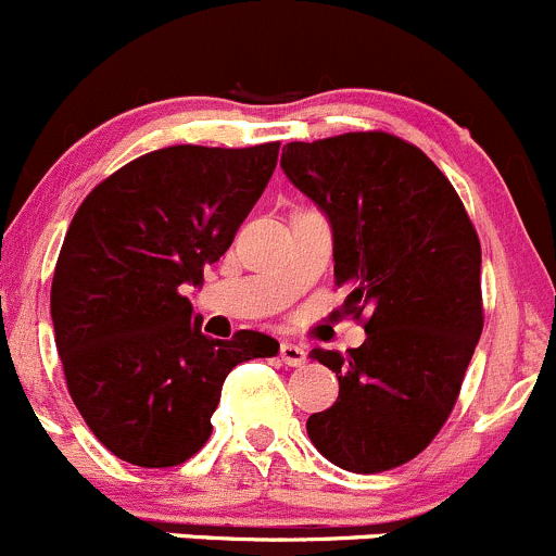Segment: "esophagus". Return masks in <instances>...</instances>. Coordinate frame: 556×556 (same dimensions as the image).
Returning <instances> with one entry per match:
<instances>
[{"instance_id": "esophagus-1", "label": "esophagus", "mask_w": 556, "mask_h": 556, "mask_svg": "<svg viewBox=\"0 0 556 556\" xmlns=\"http://www.w3.org/2000/svg\"><path fill=\"white\" fill-rule=\"evenodd\" d=\"M279 356H282L285 365H290V367H301L303 362L308 359L306 349L298 346V343H282V346H279Z\"/></svg>"}]
</instances>
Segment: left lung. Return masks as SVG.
Instances as JSON below:
<instances>
[{
    "instance_id": "8db88e82",
    "label": "left lung",
    "mask_w": 556,
    "mask_h": 556,
    "mask_svg": "<svg viewBox=\"0 0 556 556\" xmlns=\"http://www.w3.org/2000/svg\"><path fill=\"white\" fill-rule=\"evenodd\" d=\"M282 170L332 226L336 285L365 319L346 354L314 349L338 378L336 405L306 420L330 464L376 475L440 434L482 336V250L445 173L389 132L282 149Z\"/></svg>"
}]
</instances>
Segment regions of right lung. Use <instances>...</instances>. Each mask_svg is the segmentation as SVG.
I'll list each match as a JSON object with an SVG mask.
<instances>
[{"mask_svg": "<svg viewBox=\"0 0 556 556\" xmlns=\"http://www.w3.org/2000/svg\"><path fill=\"white\" fill-rule=\"evenodd\" d=\"M279 143L167 146L119 167L79 204L50 290L55 346L74 405L116 458L167 469L200 453L226 376L274 356L255 330L215 341L184 285L231 248Z\"/></svg>", "mask_w": 556, "mask_h": 556, "instance_id": "obj_1", "label": "right lung"}]
</instances>
